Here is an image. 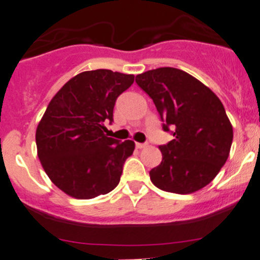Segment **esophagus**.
<instances>
[{"label":"esophagus","mask_w":260,"mask_h":260,"mask_svg":"<svg viewBox=\"0 0 260 260\" xmlns=\"http://www.w3.org/2000/svg\"><path fill=\"white\" fill-rule=\"evenodd\" d=\"M136 147L137 148H143V147H146V143H140V142H136Z\"/></svg>","instance_id":"esophagus-1"}]
</instances>
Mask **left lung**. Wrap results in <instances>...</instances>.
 Listing matches in <instances>:
<instances>
[{"instance_id":"left-lung-1","label":"left lung","mask_w":260,"mask_h":260,"mask_svg":"<svg viewBox=\"0 0 260 260\" xmlns=\"http://www.w3.org/2000/svg\"><path fill=\"white\" fill-rule=\"evenodd\" d=\"M153 100L164 131L174 140L160 146L162 161L150 171L158 189L190 194L210 184L230 155L233 125L217 95L191 75L161 67L136 76Z\"/></svg>"}]
</instances>
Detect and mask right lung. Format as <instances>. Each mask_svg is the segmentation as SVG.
Returning a JSON list of instances; mask_svg holds the SVG:
<instances>
[{
    "label": "right lung",
    "instance_id": "add662e5",
    "mask_svg": "<svg viewBox=\"0 0 260 260\" xmlns=\"http://www.w3.org/2000/svg\"><path fill=\"white\" fill-rule=\"evenodd\" d=\"M133 81V75L110 70L85 71L48 104L35 133L38 156L52 183L70 197L91 200L119 184L135 142L107 137L104 123L112 122L115 100Z\"/></svg>",
    "mask_w": 260,
    "mask_h": 260
}]
</instances>
